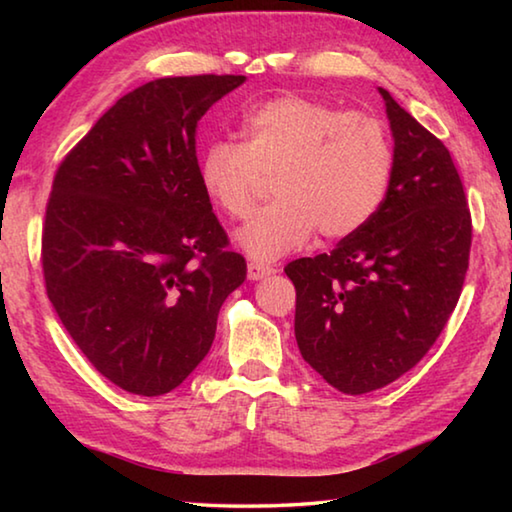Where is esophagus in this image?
I'll return each mask as SVG.
<instances>
[{
	"instance_id": "obj_1",
	"label": "esophagus",
	"mask_w": 512,
	"mask_h": 512,
	"mask_svg": "<svg viewBox=\"0 0 512 512\" xmlns=\"http://www.w3.org/2000/svg\"><path fill=\"white\" fill-rule=\"evenodd\" d=\"M273 273H275L273 266H264V264H255V262L248 264V280H253V282L264 280V277L273 275Z\"/></svg>"
}]
</instances>
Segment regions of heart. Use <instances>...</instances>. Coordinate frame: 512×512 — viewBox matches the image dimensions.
I'll use <instances>...</instances> for the list:
<instances>
[{"mask_svg":"<svg viewBox=\"0 0 512 512\" xmlns=\"http://www.w3.org/2000/svg\"><path fill=\"white\" fill-rule=\"evenodd\" d=\"M198 171L205 192L235 219L248 214L262 176H275V203L235 232L250 259L271 264L316 228L325 239L363 228L391 185L393 149L379 119L284 94L248 112L244 142L207 144Z\"/></svg>","mask_w":512,"mask_h":512,"instance_id":"1","label":"heart"}]
</instances>
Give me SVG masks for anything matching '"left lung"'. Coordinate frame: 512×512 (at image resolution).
I'll use <instances>...</instances> for the list:
<instances>
[{"instance_id": "obj_1", "label": "left lung", "mask_w": 512, "mask_h": 512, "mask_svg": "<svg viewBox=\"0 0 512 512\" xmlns=\"http://www.w3.org/2000/svg\"><path fill=\"white\" fill-rule=\"evenodd\" d=\"M379 94L393 135L384 203L329 255L284 268L302 359L348 395L388 386L429 352L461 296L472 244L452 155L391 92Z\"/></svg>"}]
</instances>
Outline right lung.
Listing matches in <instances>:
<instances>
[{
    "mask_svg": "<svg viewBox=\"0 0 512 512\" xmlns=\"http://www.w3.org/2000/svg\"><path fill=\"white\" fill-rule=\"evenodd\" d=\"M246 76H173L121 97L56 171L42 271L60 323L103 377L173 391L246 280L196 160L198 121Z\"/></svg>",
    "mask_w": 512,
    "mask_h": 512,
    "instance_id": "1",
    "label": "right lung"
}]
</instances>
